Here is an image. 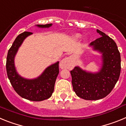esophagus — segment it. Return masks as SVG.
I'll return each mask as SVG.
<instances>
[{"mask_svg":"<svg viewBox=\"0 0 126 126\" xmlns=\"http://www.w3.org/2000/svg\"><path fill=\"white\" fill-rule=\"evenodd\" d=\"M71 64V60L70 58H65L62 60L60 63V67L61 69H66L69 68V67Z\"/></svg>","mask_w":126,"mask_h":126,"instance_id":"1","label":"esophagus"}]
</instances>
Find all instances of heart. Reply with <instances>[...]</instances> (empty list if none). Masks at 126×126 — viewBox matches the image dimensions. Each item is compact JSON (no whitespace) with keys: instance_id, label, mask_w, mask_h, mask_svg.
<instances>
[{"instance_id":"b5f03b06","label":"heart","mask_w":126,"mask_h":126,"mask_svg":"<svg viewBox=\"0 0 126 126\" xmlns=\"http://www.w3.org/2000/svg\"><path fill=\"white\" fill-rule=\"evenodd\" d=\"M80 36H81L80 34H76V38H79Z\"/></svg>"}]
</instances>
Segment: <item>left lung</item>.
Instances as JSON below:
<instances>
[{
  "label": "left lung",
  "mask_w": 126,
  "mask_h": 126,
  "mask_svg": "<svg viewBox=\"0 0 126 126\" xmlns=\"http://www.w3.org/2000/svg\"><path fill=\"white\" fill-rule=\"evenodd\" d=\"M100 37L91 42L94 50L102 53L103 66L96 74L86 73L75 67L71 74L76 94L86 100H96L105 97L112 92L121 73V54L113 39L97 30Z\"/></svg>",
  "instance_id": "obj_1"
}]
</instances>
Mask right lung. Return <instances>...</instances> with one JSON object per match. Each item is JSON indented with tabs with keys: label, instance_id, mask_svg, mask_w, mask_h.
Here are the masks:
<instances>
[{
	"label": "right lung",
	"instance_id": "obj_1",
	"mask_svg": "<svg viewBox=\"0 0 126 126\" xmlns=\"http://www.w3.org/2000/svg\"><path fill=\"white\" fill-rule=\"evenodd\" d=\"M37 26L40 28H48L52 24ZM32 34V32H24L15 39L7 53L6 71L11 85L20 96L29 100L39 102L49 98L52 96L56 78L59 73V62L47 67L40 76L34 79H26L18 75L14 67V56L23 40Z\"/></svg>",
	"mask_w": 126,
	"mask_h": 126
}]
</instances>
